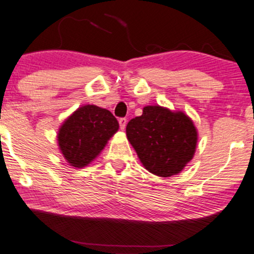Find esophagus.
Here are the masks:
<instances>
[{
  "label": "esophagus",
  "instance_id": "34e87169",
  "mask_svg": "<svg viewBox=\"0 0 254 254\" xmlns=\"http://www.w3.org/2000/svg\"><path fill=\"white\" fill-rule=\"evenodd\" d=\"M126 124H127L126 118H120V119H119V125H120V128L123 130L125 129V128H126Z\"/></svg>",
  "mask_w": 254,
  "mask_h": 254
}]
</instances>
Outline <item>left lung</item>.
I'll return each mask as SVG.
<instances>
[{
  "mask_svg": "<svg viewBox=\"0 0 254 254\" xmlns=\"http://www.w3.org/2000/svg\"><path fill=\"white\" fill-rule=\"evenodd\" d=\"M126 134L144 168L159 177L179 173L195 152L192 120L161 106H145L142 116L127 124Z\"/></svg>",
  "mask_w": 254,
  "mask_h": 254,
  "instance_id": "8db88e82",
  "label": "left lung"
}]
</instances>
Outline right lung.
Returning a JSON list of instances; mask_svg holds the SVG:
<instances>
[{
    "instance_id": "add662e5",
    "label": "right lung",
    "mask_w": 254,
    "mask_h": 254,
    "mask_svg": "<svg viewBox=\"0 0 254 254\" xmlns=\"http://www.w3.org/2000/svg\"><path fill=\"white\" fill-rule=\"evenodd\" d=\"M119 123L109 110L85 105L75 111L59 130L62 155L75 168H83L103 150Z\"/></svg>"
}]
</instances>
